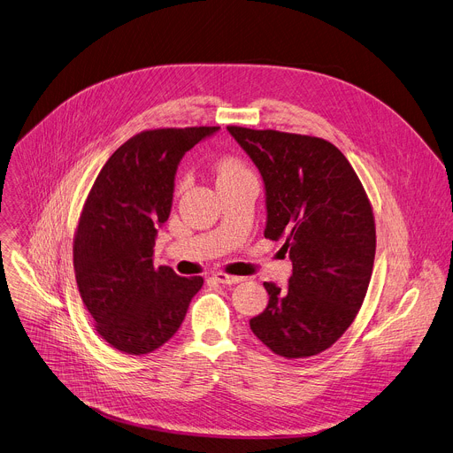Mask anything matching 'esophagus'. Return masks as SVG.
Listing matches in <instances>:
<instances>
[{"instance_id":"obj_1","label":"esophagus","mask_w":453,"mask_h":453,"mask_svg":"<svg viewBox=\"0 0 453 453\" xmlns=\"http://www.w3.org/2000/svg\"><path fill=\"white\" fill-rule=\"evenodd\" d=\"M213 278H215L219 283H224V285H234V283L243 281L242 276H231V274H226V273H215Z\"/></svg>"}]
</instances>
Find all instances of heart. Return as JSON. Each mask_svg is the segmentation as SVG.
<instances>
[{"label": "heart", "mask_w": 453, "mask_h": 453, "mask_svg": "<svg viewBox=\"0 0 453 453\" xmlns=\"http://www.w3.org/2000/svg\"><path fill=\"white\" fill-rule=\"evenodd\" d=\"M217 172H219V179H229V177H234L238 173H243L240 164L236 160H233V158H222L219 162Z\"/></svg>", "instance_id": "1"}]
</instances>
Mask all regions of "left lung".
<instances>
[{
	"label": "left lung",
	"instance_id": "left-lung-1",
	"mask_svg": "<svg viewBox=\"0 0 453 453\" xmlns=\"http://www.w3.org/2000/svg\"><path fill=\"white\" fill-rule=\"evenodd\" d=\"M258 168L265 189V231L285 240L293 274L265 281L269 303L250 319L274 354L307 357L336 343L354 321L372 276L376 226L347 157L318 137L227 127Z\"/></svg>",
	"mask_w": 453,
	"mask_h": 453
}]
</instances>
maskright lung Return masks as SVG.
Returning a JSON list of instances; mask_svg holds the SVG:
<instances>
[{"instance_id": "obj_1", "label": "right lung", "mask_w": 453, "mask_h": 453, "mask_svg": "<svg viewBox=\"0 0 453 453\" xmlns=\"http://www.w3.org/2000/svg\"><path fill=\"white\" fill-rule=\"evenodd\" d=\"M219 127L142 132L103 166L81 213L73 269L97 333L125 354H148L184 321L200 276L153 265L158 227L172 213L179 162Z\"/></svg>"}]
</instances>
